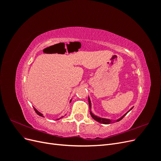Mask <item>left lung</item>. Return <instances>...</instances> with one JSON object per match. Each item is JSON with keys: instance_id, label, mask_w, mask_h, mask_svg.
Wrapping results in <instances>:
<instances>
[{"instance_id": "left-lung-1", "label": "left lung", "mask_w": 161, "mask_h": 161, "mask_svg": "<svg viewBox=\"0 0 161 161\" xmlns=\"http://www.w3.org/2000/svg\"><path fill=\"white\" fill-rule=\"evenodd\" d=\"M89 108H90V114H91V117L92 118H93L95 121H98V122H99V123H101V124H112V123H114V121L112 120V119H106V118H99V117H98V116H97V115H95L93 114L92 113V112L91 111V100H90V98L89 97ZM132 108H131L128 112L127 113H125L122 117H121L120 118H119L118 119H117L115 121H120L121 119H122L123 118H124V117L127 114L128 112L130 111H131V109H132Z\"/></svg>"}]
</instances>
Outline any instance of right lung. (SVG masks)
Instances as JSON below:
<instances>
[{
  "mask_svg": "<svg viewBox=\"0 0 161 161\" xmlns=\"http://www.w3.org/2000/svg\"><path fill=\"white\" fill-rule=\"evenodd\" d=\"M70 102H71V100H70ZM33 109H34V110H35V111L36 112V114H37L38 115L42 116V117H43V114H41L40 112H39V111H37V109H36L35 108H33ZM63 118V116H62V117H61V118H59V119H57V120L60 119H61V118Z\"/></svg>",
  "mask_w": 161,
  "mask_h": 161,
  "instance_id": "right-lung-1",
  "label": "right lung"
}]
</instances>
